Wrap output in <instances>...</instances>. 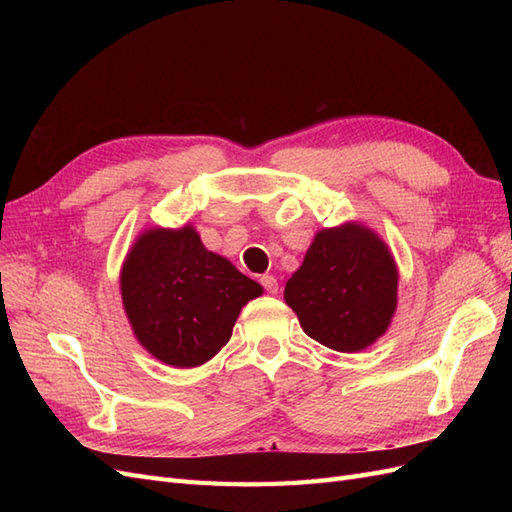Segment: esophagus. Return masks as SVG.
Returning <instances> with one entry per match:
<instances>
[{
  "mask_svg": "<svg viewBox=\"0 0 512 512\" xmlns=\"http://www.w3.org/2000/svg\"><path fill=\"white\" fill-rule=\"evenodd\" d=\"M260 284L269 294H277V280H275L273 275H262L260 277Z\"/></svg>",
  "mask_w": 512,
  "mask_h": 512,
  "instance_id": "obj_1",
  "label": "esophagus"
}]
</instances>
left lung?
Returning a JSON list of instances; mask_svg holds the SVG:
<instances>
[{
    "label": "left lung",
    "instance_id": "obj_1",
    "mask_svg": "<svg viewBox=\"0 0 512 512\" xmlns=\"http://www.w3.org/2000/svg\"><path fill=\"white\" fill-rule=\"evenodd\" d=\"M395 258L374 230L348 222L322 228L284 299L301 329L337 352H359L386 333L397 309Z\"/></svg>",
    "mask_w": 512,
    "mask_h": 512
}]
</instances>
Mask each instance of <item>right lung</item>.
Listing matches in <instances>:
<instances>
[{
    "instance_id": "right-lung-1",
    "label": "right lung",
    "mask_w": 512,
    "mask_h": 512,
    "mask_svg": "<svg viewBox=\"0 0 512 512\" xmlns=\"http://www.w3.org/2000/svg\"><path fill=\"white\" fill-rule=\"evenodd\" d=\"M119 284L136 339L173 367L213 359L228 344L241 307L262 294L230 260L209 252L192 226L138 235Z\"/></svg>"
}]
</instances>
